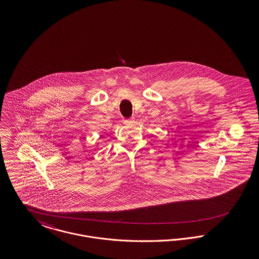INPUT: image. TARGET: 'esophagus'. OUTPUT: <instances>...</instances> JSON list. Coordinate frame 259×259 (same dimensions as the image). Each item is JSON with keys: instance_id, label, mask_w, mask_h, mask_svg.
<instances>
[{"instance_id": "34e87169", "label": "esophagus", "mask_w": 259, "mask_h": 259, "mask_svg": "<svg viewBox=\"0 0 259 259\" xmlns=\"http://www.w3.org/2000/svg\"><path fill=\"white\" fill-rule=\"evenodd\" d=\"M134 121V117H132V118H128V119H125L123 122L125 123V124H128V123H132Z\"/></svg>"}]
</instances>
